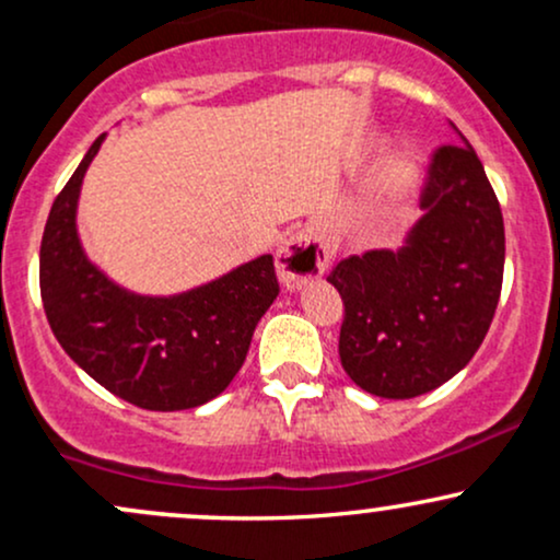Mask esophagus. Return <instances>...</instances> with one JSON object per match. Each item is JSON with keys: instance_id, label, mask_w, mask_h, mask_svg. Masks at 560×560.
Segmentation results:
<instances>
[{"instance_id": "obj_1", "label": "esophagus", "mask_w": 560, "mask_h": 560, "mask_svg": "<svg viewBox=\"0 0 560 560\" xmlns=\"http://www.w3.org/2000/svg\"><path fill=\"white\" fill-rule=\"evenodd\" d=\"M331 247L313 231H300L289 236L276 253V268H279L281 284L287 289H300L311 279H316L329 268Z\"/></svg>"}]
</instances>
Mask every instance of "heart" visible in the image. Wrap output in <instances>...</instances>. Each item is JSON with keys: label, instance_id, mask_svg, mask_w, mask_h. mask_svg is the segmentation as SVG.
<instances>
[{"label": "heart", "instance_id": "b5f03b06", "mask_svg": "<svg viewBox=\"0 0 560 560\" xmlns=\"http://www.w3.org/2000/svg\"><path fill=\"white\" fill-rule=\"evenodd\" d=\"M410 178V168L405 163H395L389 168V182L392 186H402Z\"/></svg>", "mask_w": 560, "mask_h": 560}]
</instances>
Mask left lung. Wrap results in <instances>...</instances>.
I'll use <instances>...</instances> for the list:
<instances>
[{
    "label": "left lung",
    "instance_id": "left-lung-1",
    "mask_svg": "<svg viewBox=\"0 0 560 560\" xmlns=\"http://www.w3.org/2000/svg\"><path fill=\"white\" fill-rule=\"evenodd\" d=\"M421 208L397 253L350 255L326 276L345 302L342 369L387 400L427 395L458 374L485 342L503 289V213L471 144L432 152Z\"/></svg>",
    "mask_w": 560,
    "mask_h": 560
}]
</instances>
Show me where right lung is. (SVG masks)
I'll list each match as a JSON object with an SVG mask.
<instances>
[{
	"mask_svg": "<svg viewBox=\"0 0 560 560\" xmlns=\"http://www.w3.org/2000/svg\"><path fill=\"white\" fill-rule=\"evenodd\" d=\"M89 147L49 210L38 253V287L57 342L94 382L144 410H186L213 400L242 369L262 313L279 294L273 255L173 298L115 287L83 255L75 202Z\"/></svg>",
	"mask_w": 560,
	"mask_h": 560,
	"instance_id": "right-lung-1",
	"label": "right lung"
}]
</instances>
